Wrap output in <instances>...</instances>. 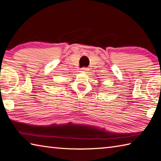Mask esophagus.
<instances>
[{"mask_svg": "<svg viewBox=\"0 0 161 161\" xmlns=\"http://www.w3.org/2000/svg\"><path fill=\"white\" fill-rule=\"evenodd\" d=\"M86 71H88V68H81V72H86Z\"/></svg>", "mask_w": 161, "mask_h": 161, "instance_id": "esophagus-1", "label": "esophagus"}]
</instances>
